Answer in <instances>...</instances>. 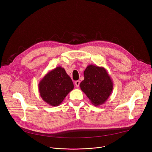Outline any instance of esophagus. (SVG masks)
Segmentation results:
<instances>
[{"label":"esophagus","mask_w":152,"mask_h":152,"mask_svg":"<svg viewBox=\"0 0 152 152\" xmlns=\"http://www.w3.org/2000/svg\"><path fill=\"white\" fill-rule=\"evenodd\" d=\"M79 84H80V81L79 80H77V81L75 82V85H76V87H77V88L79 87Z\"/></svg>","instance_id":"1"}]
</instances>
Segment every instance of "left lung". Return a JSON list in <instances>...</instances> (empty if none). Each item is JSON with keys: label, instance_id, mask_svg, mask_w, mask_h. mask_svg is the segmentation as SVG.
<instances>
[{"label": "left lung", "instance_id": "left-lung-1", "mask_svg": "<svg viewBox=\"0 0 152 152\" xmlns=\"http://www.w3.org/2000/svg\"><path fill=\"white\" fill-rule=\"evenodd\" d=\"M84 79L79 86L94 106L103 104L113 90V82L103 67L90 64L83 72Z\"/></svg>", "mask_w": 152, "mask_h": 152}]
</instances>
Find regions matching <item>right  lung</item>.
Wrapping results in <instances>:
<instances>
[{
    "label": "right lung",
    "mask_w": 152,
    "mask_h": 152,
    "mask_svg": "<svg viewBox=\"0 0 152 152\" xmlns=\"http://www.w3.org/2000/svg\"><path fill=\"white\" fill-rule=\"evenodd\" d=\"M73 88L74 85L70 77L61 67L49 71L38 84L41 97L52 106L59 105Z\"/></svg>",
    "instance_id": "add662e5"
}]
</instances>
